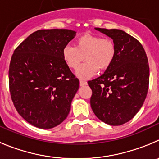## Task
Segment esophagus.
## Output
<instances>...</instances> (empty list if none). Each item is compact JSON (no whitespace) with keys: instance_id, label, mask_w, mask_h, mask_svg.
I'll list each match as a JSON object with an SVG mask.
<instances>
[{"instance_id":"1","label":"esophagus","mask_w":159,"mask_h":159,"mask_svg":"<svg viewBox=\"0 0 159 159\" xmlns=\"http://www.w3.org/2000/svg\"><path fill=\"white\" fill-rule=\"evenodd\" d=\"M87 85V81H84V80H80V85L81 86H84V85Z\"/></svg>"}]
</instances>
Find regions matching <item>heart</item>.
I'll return each instance as SVG.
<instances>
[{
	"mask_svg": "<svg viewBox=\"0 0 159 159\" xmlns=\"http://www.w3.org/2000/svg\"><path fill=\"white\" fill-rule=\"evenodd\" d=\"M116 46L111 39L85 34L78 37L74 46L66 45L62 50V58L70 69L76 70L82 61L83 64L77 72L79 78L85 79L97 74L98 69H108L113 62Z\"/></svg>",
	"mask_w": 159,
	"mask_h": 159,
	"instance_id": "heart-1",
	"label": "heart"
}]
</instances>
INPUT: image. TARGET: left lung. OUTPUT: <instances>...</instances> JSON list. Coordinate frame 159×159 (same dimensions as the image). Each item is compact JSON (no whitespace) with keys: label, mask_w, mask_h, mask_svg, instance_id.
<instances>
[{"label":"left lung","mask_w":159,"mask_h":159,"mask_svg":"<svg viewBox=\"0 0 159 159\" xmlns=\"http://www.w3.org/2000/svg\"><path fill=\"white\" fill-rule=\"evenodd\" d=\"M113 39L116 55L105 72L88 81L90 104L97 118L109 125L131 120L143 104L149 86L147 55L136 39L119 29L95 28Z\"/></svg>","instance_id":"obj_1"}]
</instances>
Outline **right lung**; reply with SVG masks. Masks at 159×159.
Returning <instances> with one entry per match:
<instances>
[{"label": "right lung", "instance_id": "1", "mask_svg": "<svg viewBox=\"0 0 159 159\" xmlns=\"http://www.w3.org/2000/svg\"><path fill=\"white\" fill-rule=\"evenodd\" d=\"M75 35L69 29L39 30L14 51L8 70L11 98L18 113L36 128H55L70 111L79 80L66 65L62 50Z\"/></svg>", "mask_w": 159, "mask_h": 159}]
</instances>
